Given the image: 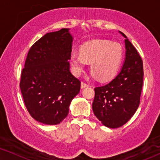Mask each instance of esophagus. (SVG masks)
<instances>
[{
  "label": "esophagus",
  "instance_id": "esophagus-1",
  "mask_svg": "<svg viewBox=\"0 0 160 160\" xmlns=\"http://www.w3.org/2000/svg\"><path fill=\"white\" fill-rule=\"evenodd\" d=\"M89 87V85L86 84V83H84V82L81 83V88L82 89H84V88H85V87Z\"/></svg>",
  "mask_w": 160,
  "mask_h": 160
}]
</instances>
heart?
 Instances as JSON below:
<instances>
[{"mask_svg":"<svg viewBox=\"0 0 160 160\" xmlns=\"http://www.w3.org/2000/svg\"><path fill=\"white\" fill-rule=\"evenodd\" d=\"M123 54V47L118 42L100 39L89 41L81 47L80 54L72 52L70 55L71 71L75 76H80L87 64H90L93 78L111 80L119 68Z\"/></svg>","mask_w":160,"mask_h":160,"instance_id":"b5f03b06","label":"heart"}]
</instances>
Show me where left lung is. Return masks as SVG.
Listing matches in <instances>:
<instances>
[{"label":"left lung","mask_w":160,"mask_h":160,"mask_svg":"<svg viewBox=\"0 0 160 160\" xmlns=\"http://www.w3.org/2000/svg\"><path fill=\"white\" fill-rule=\"evenodd\" d=\"M125 38V59L120 72L108 84L95 88L92 110L104 126L117 128L127 123L140 104L143 82V61Z\"/></svg>","instance_id":"1"}]
</instances>
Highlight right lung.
<instances>
[{"label": "right lung", "instance_id": "add662e5", "mask_svg": "<svg viewBox=\"0 0 160 160\" xmlns=\"http://www.w3.org/2000/svg\"><path fill=\"white\" fill-rule=\"evenodd\" d=\"M68 28L48 32L28 52L20 89L31 117L41 123L60 124L68 116L81 82L70 72L73 38Z\"/></svg>", "mask_w": 160, "mask_h": 160}]
</instances>
